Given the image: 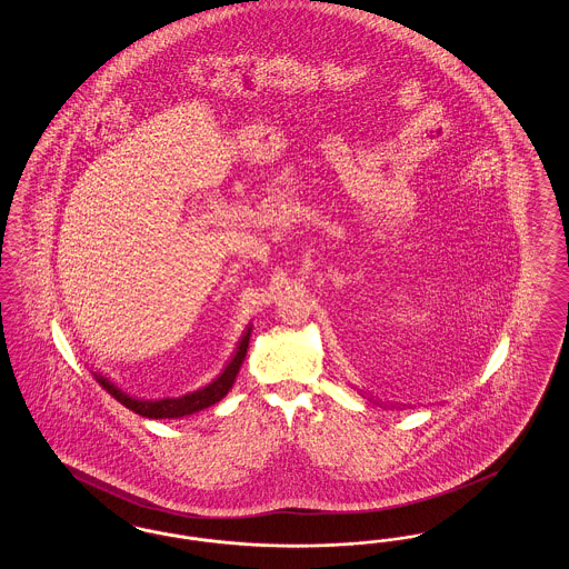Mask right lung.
<instances>
[{"instance_id":"right-lung-1","label":"right lung","mask_w":569,"mask_h":569,"mask_svg":"<svg viewBox=\"0 0 569 569\" xmlns=\"http://www.w3.org/2000/svg\"><path fill=\"white\" fill-rule=\"evenodd\" d=\"M249 337H251V328L244 330L243 339H241V343H239V348H237V353L232 356V360L228 362V367L223 369V373H221L213 383L204 386L202 390H196V392H191V395H186V397H179V399L140 401V399H134V397L126 395L121 388H117L109 379L102 378V376H98V373H93V376H96V381L109 392L110 397H114L121 406L132 409L134 413H140V416H144V418H153V420L181 418V416H190L193 411H200V409H204V407L216 406L217 401H221V399L228 395V390L232 388V383H234V379H237V373H239V369H241V365H243L244 353H247V348H249Z\"/></svg>"}]
</instances>
